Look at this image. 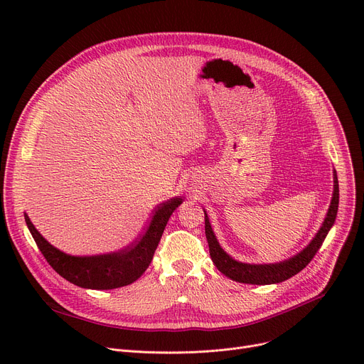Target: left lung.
I'll return each mask as SVG.
<instances>
[{
	"instance_id": "obj_1",
	"label": "left lung",
	"mask_w": 364,
	"mask_h": 364,
	"mask_svg": "<svg viewBox=\"0 0 364 364\" xmlns=\"http://www.w3.org/2000/svg\"><path fill=\"white\" fill-rule=\"evenodd\" d=\"M338 205H339V186H338V177L335 174V184H333V198L329 206V211L326 218L323 221V225L320 227L318 233L311 240V243L305 247V250L299 254H296L294 258L277 262V264H243L237 262L233 258L228 257L217 242L214 232L209 224L208 215L205 213V235L209 245V255H211L213 262L215 264L217 269L227 277L232 280H236L239 283H250V284H272V283H280L291 279L292 276L298 274L302 269H305L310 264V261L314 258V255L318 252L320 246L323 245L324 239H326L332 225L335 224L336 214H338Z\"/></svg>"
}]
</instances>
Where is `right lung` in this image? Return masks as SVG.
<instances>
[{
  "label": "right lung",
  "instance_id": "1",
  "mask_svg": "<svg viewBox=\"0 0 364 364\" xmlns=\"http://www.w3.org/2000/svg\"><path fill=\"white\" fill-rule=\"evenodd\" d=\"M181 203V198L161 203L153 213L146 232L136 243L119 252L94 257H70L63 254L38 233L28 215H25V221L38 250L53 267V270L63 279L87 289H114L136 282L146 272L169 217Z\"/></svg>",
  "mask_w": 364,
  "mask_h": 364
}]
</instances>
